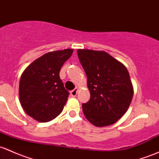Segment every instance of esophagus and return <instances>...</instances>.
Listing matches in <instances>:
<instances>
[{
  "instance_id": "esophagus-1",
  "label": "esophagus",
  "mask_w": 159,
  "mask_h": 159,
  "mask_svg": "<svg viewBox=\"0 0 159 159\" xmlns=\"http://www.w3.org/2000/svg\"><path fill=\"white\" fill-rule=\"evenodd\" d=\"M78 88H75V89L72 90V91H70V95H71L72 97H75V96L77 95V94H78Z\"/></svg>"
}]
</instances>
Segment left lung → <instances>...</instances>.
<instances>
[{
  "label": "left lung",
  "mask_w": 159,
  "mask_h": 159,
  "mask_svg": "<svg viewBox=\"0 0 159 159\" xmlns=\"http://www.w3.org/2000/svg\"><path fill=\"white\" fill-rule=\"evenodd\" d=\"M91 98L82 105L84 116L97 127L113 125L127 111L133 86L126 67L103 51L78 49Z\"/></svg>",
  "instance_id": "8db88e82"
}]
</instances>
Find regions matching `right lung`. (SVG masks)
<instances>
[{"instance_id":"right-lung-1","label":"right lung","mask_w":159,"mask_h":159,"mask_svg":"<svg viewBox=\"0 0 159 159\" xmlns=\"http://www.w3.org/2000/svg\"><path fill=\"white\" fill-rule=\"evenodd\" d=\"M72 53V49L46 53L22 73L19 84L20 105L36 121L48 122L61 113L69 92L64 87L59 73Z\"/></svg>"}]
</instances>
